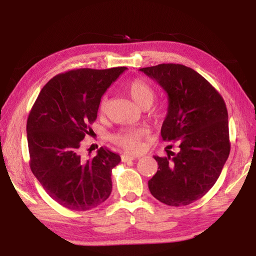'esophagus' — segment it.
I'll use <instances>...</instances> for the list:
<instances>
[{
  "label": "esophagus",
  "instance_id": "obj_1",
  "mask_svg": "<svg viewBox=\"0 0 256 256\" xmlns=\"http://www.w3.org/2000/svg\"><path fill=\"white\" fill-rule=\"evenodd\" d=\"M136 158H140V156L136 154H122V160L123 162H128V160H134Z\"/></svg>",
  "mask_w": 256,
  "mask_h": 256
}]
</instances>
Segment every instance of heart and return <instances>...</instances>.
<instances>
[{
	"label": "heart",
	"mask_w": 256,
	"mask_h": 256,
	"mask_svg": "<svg viewBox=\"0 0 256 256\" xmlns=\"http://www.w3.org/2000/svg\"><path fill=\"white\" fill-rule=\"evenodd\" d=\"M128 92L132 100L141 108H149L154 99V90L148 82L142 79H134L128 84ZM108 99L106 96L102 97L99 102V112H106ZM144 131L141 128H124L120 130L112 136V140L116 144L126 149L128 151H138L141 149V138Z\"/></svg>",
	"instance_id": "heart-1"
}]
</instances>
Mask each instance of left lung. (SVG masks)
I'll list each match as a JSON object with an SVG mask.
<instances>
[{"mask_svg":"<svg viewBox=\"0 0 256 256\" xmlns=\"http://www.w3.org/2000/svg\"><path fill=\"white\" fill-rule=\"evenodd\" d=\"M140 71L166 92L162 136L180 148L177 154L167 150V157L154 156L158 170L148 182L149 190L167 206L190 204L209 192L228 159L226 104L204 78L182 64H159Z\"/></svg>","mask_w":256,"mask_h":256,"instance_id":"8db88e82","label":"left lung"}]
</instances>
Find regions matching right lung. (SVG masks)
Returning a JSON list of instances; mask_svg holds the SVG:
<instances>
[{
  "label": "right lung",
  "mask_w": 256,
  "mask_h": 256,
  "mask_svg": "<svg viewBox=\"0 0 256 256\" xmlns=\"http://www.w3.org/2000/svg\"><path fill=\"white\" fill-rule=\"evenodd\" d=\"M126 68L60 73L44 86L30 110V168L47 194L68 209H94L110 196L112 170L120 164V154L102 146L86 159L81 141L97 118L102 94Z\"/></svg>",
  "instance_id": "add662e5"
}]
</instances>
